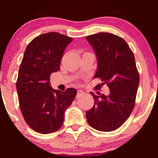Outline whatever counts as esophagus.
I'll list each match as a JSON object with an SVG mask.
<instances>
[{"mask_svg":"<svg viewBox=\"0 0 158 158\" xmlns=\"http://www.w3.org/2000/svg\"><path fill=\"white\" fill-rule=\"evenodd\" d=\"M84 94V92L82 91V90H79L77 91V97H80L81 95H82V94Z\"/></svg>","mask_w":158,"mask_h":158,"instance_id":"34e87169","label":"esophagus"}]
</instances>
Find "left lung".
Returning a JSON list of instances; mask_svg holds the SVG:
<instances>
[{
	"instance_id": "8db88e82",
	"label": "left lung",
	"mask_w": 158,
	"mask_h": 158,
	"mask_svg": "<svg viewBox=\"0 0 158 158\" xmlns=\"http://www.w3.org/2000/svg\"><path fill=\"white\" fill-rule=\"evenodd\" d=\"M86 40L97 56L94 79L99 78L110 90L108 96L90 92L94 106L86 111L87 121L98 131H114L129 117L135 105L139 77L135 56L126 41L114 34L99 32Z\"/></svg>"
}]
</instances>
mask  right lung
Instances as JSON below:
<instances>
[{"mask_svg":"<svg viewBox=\"0 0 158 158\" xmlns=\"http://www.w3.org/2000/svg\"><path fill=\"white\" fill-rule=\"evenodd\" d=\"M72 41L59 32H48L32 40L25 50L16 88L23 118L38 133L46 135L59 130L65 110L77 94L74 88L62 92L50 85V75L60 70L65 48Z\"/></svg>","mask_w":158,"mask_h":158,"instance_id":"obj_1","label":"right lung"}]
</instances>
